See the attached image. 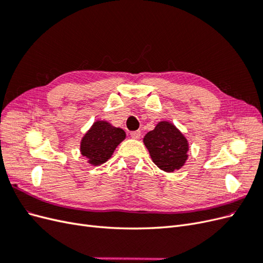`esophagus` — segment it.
<instances>
[{
    "instance_id": "esophagus-1",
    "label": "esophagus",
    "mask_w": 263,
    "mask_h": 263,
    "mask_svg": "<svg viewBox=\"0 0 263 263\" xmlns=\"http://www.w3.org/2000/svg\"><path fill=\"white\" fill-rule=\"evenodd\" d=\"M141 133L139 130H135V132H130V137L134 139H139L140 138Z\"/></svg>"
}]
</instances>
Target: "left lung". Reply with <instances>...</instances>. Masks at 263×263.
Returning <instances> with one entry per match:
<instances>
[{
    "instance_id": "8db88e82",
    "label": "left lung",
    "mask_w": 263,
    "mask_h": 263,
    "mask_svg": "<svg viewBox=\"0 0 263 263\" xmlns=\"http://www.w3.org/2000/svg\"><path fill=\"white\" fill-rule=\"evenodd\" d=\"M144 144L155 164L165 172L179 170L187 159V140L169 122L158 123L145 136Z\"/></svg>"
}]
</instances>
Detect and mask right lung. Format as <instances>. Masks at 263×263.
Segmentation results:
<instances>
[{"instance_id": "right-lung-1", "label": "right lung", "mask_w": 263, "mask_h": 263, "mask_svg": "<svg viewBox=\"0 0 263 263\" xmlns=\"http://www.w3.org/2000/svg\"><path fill=\"white\" fill-rule=\"evenodd\" d=\"M126 134L105 121L95 122L81 141V154L93 165H100L112 157Z\"/></svg>"}]
</instances>
